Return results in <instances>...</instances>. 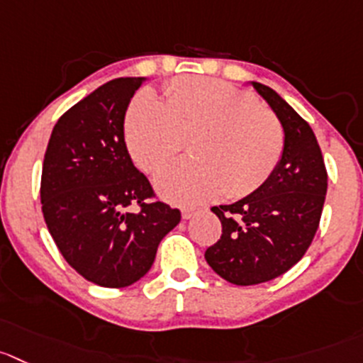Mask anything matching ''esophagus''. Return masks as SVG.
Segmentation results:
<instances>
[{
	"mask_svg": "<svg viewBox=\"0 0 363 363\" xmlns=\"http://www.w3.org/2000/svg\"><path fill=\"white\" fill-rule=\"evenodd\" d=\"M196 213H198V208H194V206H185V208L182 210V217H184V219H191Z\"/></svg>",
	"mask_w": 363,
	"mask_h": 363,
	"instance_id": "esophagus-1",
	"label": "esophagus"
}]
</instances>
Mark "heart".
Segmentation results:
<instances>
[{
	"mask_svg": "<svg viewBox=\"0 0 363 363\" xmlns=\"http://www.w3.org/2000/svg\"><path fill=\"white\" fill-rule=\"evenodd\" d=\"M126 146L146 172L171 164L191 139L194 160L155 178L158 194L178 205L240 198L260 187L283 151L278 119L257 98L226 82L179 78L162 103L151 92L135 96L124 123Z\"/></svg>",
	"mask_w": 363,
	"mask_h": 363,
	"instance_id": "heart-1",
	"label": "heart"
}]
</instances>
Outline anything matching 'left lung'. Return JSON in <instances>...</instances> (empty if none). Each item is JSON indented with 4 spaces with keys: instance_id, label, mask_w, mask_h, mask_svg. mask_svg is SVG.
<instances>
[{
    "instance_id": "1",
    "label": "left lung",
    "mask_w": 363,
    "mask_h": 363,
    "mask_svg": "<svg viewBox=\"0 0 363 363\" xmlns=\"http://www.w3.org/2000/svg\"><path fill=\"white\" fill-rule=\"evenodd\" d=\"M283 128L274 171L246 198L213 206L223 235L205 251L210 267L233 285L269 281L298 264L319 228L328 174L310 124L276 91L251 82Z\"/></svg>"
}]
</instances>
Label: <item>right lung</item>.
I'll return each mask as SVG.
<instances>
[{"mask_svg":"<svg viewBox=\"0 0 363 363\" xmlns=\"http://www.w3.org/2000/svg\"><path fill=\"white\" fill-rule=\"evenodd\" d=\"M146 78H116L55 124L40 178L44 220L62 257L99 287L121 289L151 269L182 213L153 198L124 143V116ZM132 202L141 206L126 213Z\"/></svg>","mask_w":363,"mask_h":363,"instance_id":"1","label":"right lung"}]
</instances>
